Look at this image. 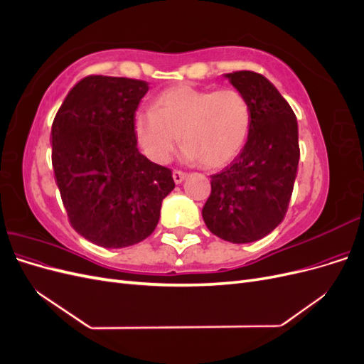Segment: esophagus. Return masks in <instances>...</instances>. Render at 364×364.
I'll list each match as a JSON object with an SVG mask.
<instances>
[{"label":"esophagus","mask_w":364,"mask_h":364,"mask_svg":"<svg viewBox=\"0 0 364 364\" xmlns=\"http://www.w3.org/2000/svg\"><path fill=\"white\" fill-rule=\"evenodd\" d=\"M185 178H186V173L185 171H181V170H174L173 171V179H174L176 183H181Z\"/></svg>","instance_id":"34e87169"}]
</instances>
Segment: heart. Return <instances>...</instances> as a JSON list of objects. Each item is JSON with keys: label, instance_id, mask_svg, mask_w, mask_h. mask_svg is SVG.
Here are the masks:
<instances>
[{"label": "heart", "instance_id": "obj_1", "mask_svg": "<svg viewBox=\"0 0 364 364\" xmlns=\"http://www.w3.org/2000/svg\"><path fill=\"white\" fill-rule=\"evenodd\" d=\"M153 107L136 112L135 132L159 164L170 159L181 138L185 159L222 168L238 156L249 136L250 107L235 87L171 86L155 97Z\"/></svg>", "mask_w": 364, "mask_h": 364}]
</instances>
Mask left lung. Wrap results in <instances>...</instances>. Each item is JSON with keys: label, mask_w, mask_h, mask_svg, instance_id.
Wrapping results in <instances>:
<instances>
[{"label": "left lung", "mask_w": 364, "mask_h": 364, "mask_svg": "<svg viewBox=\"0 0 364 364\" xmlns=\"http://www.w3.org/2000/svg\"><path fill=\"white\" fill-rule=\"evenodd\" d=\"M226 77L246 97L250 129L235 161L211 176L202 215L214 235L252 243L287 214L301 156L299 132L293 109L262 74L245 70Z\"/></svg>", "instance_id": "8db88e82"}]
</instances>
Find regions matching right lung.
<instances>
[{"instance_id":"right-lung-1","label":"right lung","mask_w":364,"mask_h":364,"mask_svg":"<svg viewBox=\"0 0 364 364\" xmlns=\"http://www.w3.org/2000/svg\"><path fill=\"white\" fill-rule=\"evenodd\" d=\"M144 80L86 75L54 117L51 162L70 225L91 243L119 249L155 230L173 173L136 147L135 111Z\"/></svg>"}]
</instances>
